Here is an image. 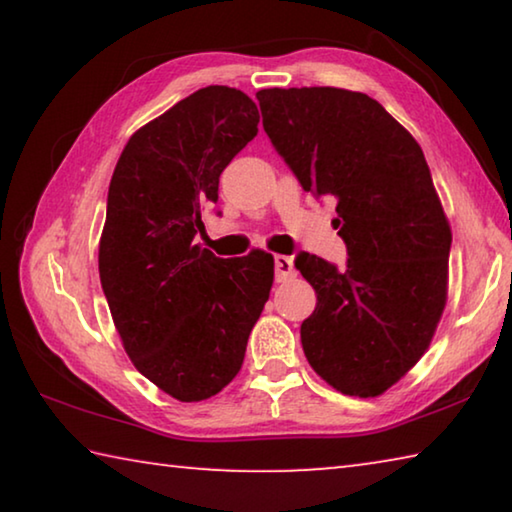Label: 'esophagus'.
<instances>
[{
    "instance_id": "esophagus-1",
    "label": "esophagus",
    "mask_w": 512,
    "mask_h": 512,
    "mask_svg": "<svg viewBox=\"0 0 512 512\" xmlns=\"http://www.w3.org/2000/svg\"><path fill=\"white\" fill-rule=\"evenodd\" d=\"M291 277H296V266H293V259L287 255H275V280L287 282Z\"/></svg>"
}]
</instances>
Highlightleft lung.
I'll use <instances>...</instances> for the list:
<instances>
[{
	"mask_svg": "<svg viewBox=\"0 0 512 512\" xmlns=\"http://www.w3.org/2000/svg\"><path fill=\"white\" fill-rule=\"evenodd\" d=\"M264 131L305 192L334 198L348 266L302 253L316 291L300 327L316 375L343 395L377 397L427 352L447 305L452 228L420 144L368 94L257 92Z\"/></svg>",
	"mask_w": 512,
	"mask_h": 512,
	"instance_id": "left-lung-1",
	"label": "left lung"
}]
</instances>
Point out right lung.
<instances>
[{"instance_id": "add662e5", "label": "right lung", "mask_w": 512, "mask_h": 512, "mask_svg": "<svg viewBox=\"0 0 512 512\" xmlns=\"http://www.w3.org/2000/svg\"><path fill=\"white\" fill-rule=\"evenodd\" d=\"M257 124L248 94L207 85L137 128L110 180L101 287L133 366L180 402L207 400L237 377L271 296L273 255L221 259L194 244L221 171Z\"/></svg>"}]
</instances>
